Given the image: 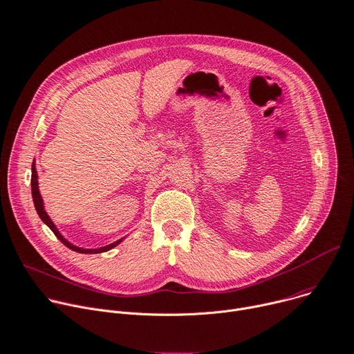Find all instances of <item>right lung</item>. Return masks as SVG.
<instances>
[{"label":"right lung","instance_id":"obj_1","mask_svg":"<svg viewBox=\"0 0 354 354\" xmlns=\"http://www.w3.org/2000/svg\"><path fill=\"white\" fill-rule=\"evenodd\" d=\"M31 169H32V175H31V192H32V201H34V206H35L37 214H38V216L41 218V221L54 232L55 236H57L66 248L73 249V250H75V252H78V253H102V252L111 250L112 248L118 246V245H120V243L122 242L124 238L120 239V241L113 242V243H111V245H106V246H104V248H98V249H82V248H78V246H75V245H73V243H69V242L62 236V234L58 232L57 226L54 225V222L51 221V218H50L48 215H46V212H45V209H44V202H42V198H41V194H39V189H38V175H37V169H35V162H32V168H31Z\"/></svg>","mask_w":354,"mask_h":354}]
</instances>
